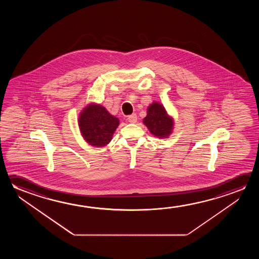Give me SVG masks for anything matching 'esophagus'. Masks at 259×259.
<instances>
[{"instance_id":"1","label":"esophagus","mask_w":259,"mask_h":259,"mask_svg":"<svg viewBox=\"0 0 259 259\" xmlns=\"http://www.w3.org/2000/svg\"><path fill=\"white\" fill-rule=\"evenodd\" d=\"M127 120L129 123H136V122H137V115H136V114H133V115H129L127 117Z\"/></svg>"}]
</instances>
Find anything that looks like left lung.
<instances>
[{"mask_svg":"<svg viewBox=\"0 0 259 259\" xmlns=\"http://www.w3.org/2000/svg\"><path fill=\"white\" fill-rule=\"evenodd\" d=\"M147 115L144 117V123L153 136L159 138L170 135L174 121L167 115L164 107L159 103L154 102L149 106Z\"/></svg>","mask_w":259,"mask_h":259,"instance_id":"left-lung-1","label":"left lung"}]
</instances>
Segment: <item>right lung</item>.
<instances>
[{"mask_svg": "<svg viewBox=\"0 0 259 259\" xmlns=\"http://www.w3.org/2000/svg\"><path fill=\"white\" fill-rule=\"evenodd\" d=\"M118 124V118L111 115L104 106L93 104L81 112L78 119L82 136L96 147L108 144Z\"/></svg>", "mask_w": 259, "mask_h": 259, "instance_id": "1", "label": "right lung"}]
</instances>
